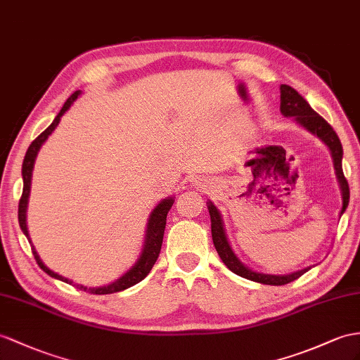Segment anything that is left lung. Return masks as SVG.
<instances>
[{
	"mask_svg": "<svg viewBox=\"0 0 360 360\" xmlns=\"http://www.w3.org/2000/svg\"><path fill=\"white\" fill-rule=\"evenodd\" d=\"M280 110L283 117L292 118L295 123L304 129V131L318 136L319 140L327 146V149L331 155V160H333L335 174L339 184L340 198H342V207H340V211H339V219H340V216L345 213V210L348 207L349 188L342 172L344 150H342V144H340L339 136L333 131V127H331L319 114H316L315 110L310 108L307 101L289 85H280ZM207 207L211 217V237H213L216 251L220 257V260L225 263L226 268L231 272L237 274L238 276H243L246 280L262 283V284L283 285L300 278L302 274H306L309 269H311V266H307V268L295 271L290 274L275 275V274H264V272H259L248 268V266L238 259L237 254L233 250L231 243L228 240L224 219H222V214H220L219 208L211 200L207 202Z\"/></svg>",
	"mask_w": 360,
	"mask_h": 360,
	"instance_id": "left-lung-1",
	"label": "left lung"
}]
</instances>
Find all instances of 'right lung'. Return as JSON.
I'll list each match as a JSON object with an SVG mask.
<instances>
[{"mask_svg": "<svg viewBox=\"0 0 360 360\" xmlns=\"http://www.w3.org/2000/svg\"><path fill=\"white\" fill-rule=\"evenodd\" d=\"M82 91H76L75 94H71L70 98L65 101V105L60 109V112L54 117L53 123L45 129V131L36 138V140L30 144L29 149H27V153L24 156V162H22V182H24V188H22V196L20 200V207H18V220H20V226L21 231L24 233V236L29 240L30 246H32V252L34 255L36 262H38L39 268L49 274L50 276L56 280H60L63 283L68 284H75L77 289L85 290L89 293H96V295H108V293H115V292H122L127 288H132L134 284L140 283L141 280H144L147 274L150 272V269L153 268V264L158 259L160 251H161V245H162V237H164V229H165V220H167V213L169 210L172 208L174 198L169 196L162 200H160L156 207L150 211L149 219H147V225H146V234H144V243H143V250L140 252V257H138L136 262L129 268L120 278H117L115 281L109 283L106 285H98V288H88V285L84 284H77L72 280L67 278V276H62L58 272L51 271L49 266H45V263L42 262V259L39 257L38 251L32 243V238L29 234V228H27V205H29V196H30V188H32V173H33V167H34V161L36 156H38L41 147L44 146V143L49 140V136L54 132V129L58 127V124L60 123L62 115L67 112V110L71 108V105L80 97Z\"/></svg>", "mask_w": 360, "mask_h": 360, "instance_id": "obj_1", "label": "right lung"}]
</instances>
